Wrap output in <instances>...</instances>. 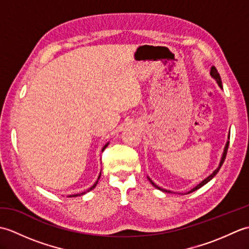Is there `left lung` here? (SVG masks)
Masks as SVG:
<instances>
[{
    "label": "left lung",
    "mask_w": 249,
    "mask_h": 249,
    "mask_svg": "<svg viewBox=\"0 0 249 249\" xmlns=\"http://www.w3.org/2000/svg\"><path fill=\"white\" fill-rule=\"evenodd\" d=\"M211 76H212L214 79H215V80H216V82H217L218 83V86H219V88H221V89H223V84H221V79H220V76H219V73H218V71H217V70H216V67L215 66H212V67H211ZM228 139H230V136L228 137ZM228 147H229V141H227V144H226V146H225V150H224V153H223V156H221V160H220V162H219V166L217 167V169H216V170L212 173V174H211V176H209L208 178H204L203 179V181L202 182H201L200 184H198L197 185V186H196V187H194L193 189H190L189 190V192H188V194H190V193H193V192H195V190H197V189H199L200 187H202L203 186V185H205L206 183H208V182H210L211 181V179H212L215 176H216V174H217V172L219 171V169H220V167L221 166H223V163H224V161H225V158H226V155H227V151H228ZM149 178V181L152 183V185H153V186H154V187H156L157 189H160V190H161V192H165V193H171L170 192V190H167V189H162V188H160V187H158L157 186V185L154 183V182H153L152 181V179L150 178Z\"/></svg>",
    "instance_id": "1"
}]
</instances>
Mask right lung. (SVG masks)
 Segmentation results:
<instances>
[{
	"label": "right lung",
	"instance_id": "add662e5",
	"mask_svg": "<svg viewBox=\"0 0 249 249\" xmlns=\"http://www.w3.org/2000/svg\"><path fill=\"white\" fill-rule=\"evenodd\" d=\"M108 144H109V142H108V143L107 144H105V146L103 147V151L106 149V147H107L108 146ZM99 178H100V174H99V177H98V178H97V181L96 182H95L94 183V185H93V186L92 187H89L88 190H87V192H83V193H81V194H76V195H71L70 196V197H78V196H82V195H84V194H87V193H89V190H92L94 187H96V185H97V183H98V179H99Z\"/></svg>",
	"mask_w": 249,
	"mask_h": 249
}]
</instances>
